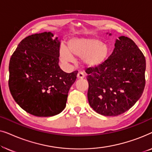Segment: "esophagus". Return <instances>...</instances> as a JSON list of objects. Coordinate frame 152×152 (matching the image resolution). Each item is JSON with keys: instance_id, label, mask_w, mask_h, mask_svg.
Here are the masks:
<instances>
[{"instance_id": "34e87169", "label": "esophagus", "mask_w": 152, "mask_h": 152, "mask_svg": "<svg viewBox=\"0 0 152 152\" xmlns=\"http://www.w3.org/2000/svg\"><path fill=\"white\" fill-rule=\"evenodd\" d=\"M77 79L80 80V79H83L84 77V75L82 72H78L77 76Z\"/></svg>"}]
</instances>
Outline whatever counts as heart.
<instances>
[{"mask_svg": "<svg viewBox=\"0 0 152 152\" xmlns=\"http://www.w3.org/2000/svg\"><path fill=\"white\" fill-rule=\"evenodd\" d=\"M109 45L97 37H75L68 42V49L62 46L59 50L60 59L65 63L74 61V57L82 58V63L88 68L97 67L109 57Z\"/></svg>", "mask_w": 152, "mask_h": 152, "instance_id": "b5f03b06", "label": "heart"}]
</instances>
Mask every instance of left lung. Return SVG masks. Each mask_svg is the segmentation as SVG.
<instances>
[{"label": "left lung", "mask_w": 152, "mask_h": 152, "mask_svg": "<svg viewBox=\"0 0 152 152\" xmlns=\"http://www.w3.org/2000/svg\"><path fill=\"white\" fill-rule=\"evenodd\" d=\"M114 47L104 63L86 70L89 104L104 116L120 115L132 108L145 86L146 60L134 41L120 36Z\"/></svg>", "instance_id": "1"}]
</instances>
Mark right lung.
Listing matches in <instances>:
<instances>
[{
    "mask_svg": "<svg viewBox=\"0 0 152 152\" xmlns=\"http://www.w3.org/2000/svg\"><path fill=\"white\" fill-rule=\"evenodd\" d=\"M54 33L32 34L20 41L9 64V88L24 111L49 117L65 109L78 71L67 73L59 66L61 39Z\"/></svg>",
    "mask_w": 152,
    "mask_h": 152,
    "instance_id": "obj_1",
    "label": "right lung"
}]
</instances>
